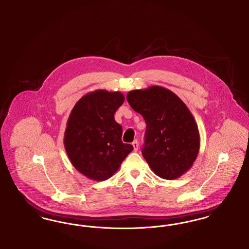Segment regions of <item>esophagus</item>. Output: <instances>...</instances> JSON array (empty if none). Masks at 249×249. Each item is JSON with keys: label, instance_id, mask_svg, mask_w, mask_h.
Masks as SVG:
<instances>
[{"label": "esophagus", "instance_id": "1", "mask_svg": "<svg viewBox=\"0 0 249 249\" xmlns=\"http://www.w3.org/2000/svg\"><path fill=\"white\" fill-rule=\"evenodd\" d=\"M132 146H133V150L136 152V151L138 150V147H139V142H138L137 140H135V141L132 142Z\"/></svg>", "mask_w": 249, "mask_h": 249}]
</instances>
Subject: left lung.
Instances as JSON below:
<instances>
[{"label":"left lung","mask_w":249,"mask_h":249,"mask_svg":"<svg viewBox=\"0 0 249 249\" xmlns=\"http://www.w3.org/2000/svg\"><path fill=\"white\" fill-rule=\"evenodd\" d=\"M127 101L146 123L142 154L155 175L174 180L188 172L199 153L200 134L183 101L159 86L131 90Z\"/></svg>","instance_id":"8db88e82"}]
</instances>
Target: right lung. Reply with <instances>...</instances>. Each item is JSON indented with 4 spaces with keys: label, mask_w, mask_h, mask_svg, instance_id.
Returning <instances> with one entry per match:
<instances>
[{
    "label": "right lung",
    "mask_w": 249,
    "mask_h": 249,
    "mask_svg": "<svg viewBox=\"0 0 249 249\" xmlns=\"http://www.w3.org/2000/svg\"><path fill=\"white\" fill-rule=\"evenodd\" d=\"M124 100L119 91L98 89L83 96L71 111L65 150L72 166L89 179L111 178L133 150L131 144L121 141L122 127L114 118Z\"/></svg>",
    "instance_id": "add662e5"
}]
</instances>
